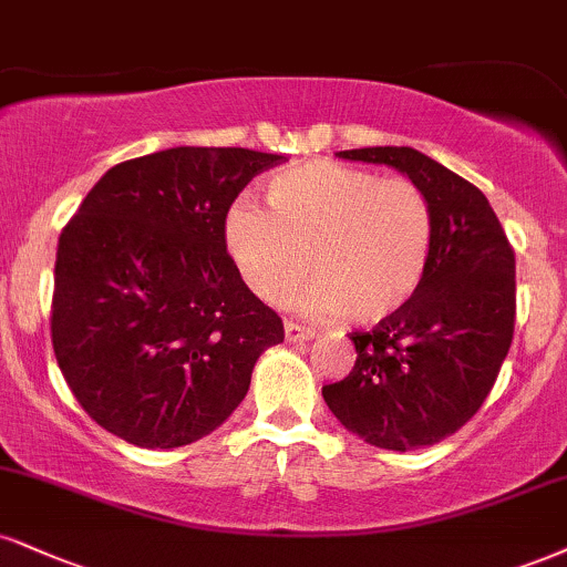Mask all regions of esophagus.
Returning <instances> with one entry per match:
<instances>
[{
	"label": "esophagus",
	"instance_id": "obj_1",
	"mask_svg": "<svg viewBox=\"0 0 567 567\" xmlns=\"http://www.w3.org/2000/svg\"><path fill=\"white\" fill-rule=\"evenodd\" d=\"M284 333H286V341H289V344H297V341H310L312 337H316V331H312V328L291 323V320H286L284 323Z\"/></svg>",
	"mask_w": 567,
	"mask_h": 567
}]
</instances>
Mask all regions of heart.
<instances>
[{"instance_id":"obj_1","label":"heart","mask_w":567,"mask_h":567,"mask_svg":"<svg viewBox=\"0 0 567 567\" xmlns=\"http://www.w3.org/2000/svg\"><path fill=\"white\" fill-rule=\"evenodd\" d=\"M268 205L241 199L226 218L230 257L262 302H289L310 265L302 307L318 316L381 323L421 291L433 209L412 181L318 159L278 173Z\"/></svg>"}]
</instances>
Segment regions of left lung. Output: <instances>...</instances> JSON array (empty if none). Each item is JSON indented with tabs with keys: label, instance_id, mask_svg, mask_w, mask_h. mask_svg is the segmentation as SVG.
Here are the masks:
<instances>
[{
	"label": "left lung",
	"instance_id": "obj_1",
	"mask_svg": "<svg viewBox=\"0 0 567 567\" xmlns=\"http://www.w3.org/2000/svg\"><path fill=\"white\" fill-rule=\"evenodd\" d=\"M389 165L425 192L433 247L425 281L402 312L354 331V368L323 386L347 431L381 450L431 446L476 415L515 328V251L484 194L412 146L339 152Z\"/></svg>",
	"mask_w": 567,
	"mask_h": 567
}]
</instances>
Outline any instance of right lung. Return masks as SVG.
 <instances>
[{
  "label": "right lung",
  "mask_w": 567,
  "mask_h": 567,
  "mask_svg": "<svg viewBox=\"0 0 567 567\" xmlns=\"http://www.w3.org/2000/svg\"><path fill=\"white\" fill-rule=\"evenodd\" d=\"M281 155L176 146L110 167L62 228L52 347L83 410L123 442L173 450L247 396L284 323L241 281L226 215Z\"/></svg>",
  "instance_id": "right-lung-1"
}]
</instances>
